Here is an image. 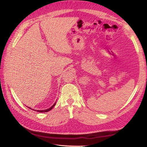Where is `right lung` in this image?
Returning a JSON list of instances; mask_svg holds the SVG:
<instances>
[{"mask_svg": "<svg viewBox=\"0 0 147 147\" xmlns=\"http://www.w3.org/2000/svg\"><path fill=\"white\" fill-rule=\"evenodd\" d=\"M55 104H56V103H54L53 106H52L51 108H49V109H44V110H37V111H38V112H47V111H50V110H51L53 108V107L55 106ZM30 109H31V108H30ZM35 111H36V110H35Z\"/></svg>", "mask_w": 147, "mask_h": 147, "instance_id": "1", "label": "right lung"}]
</instances>
